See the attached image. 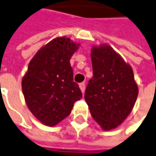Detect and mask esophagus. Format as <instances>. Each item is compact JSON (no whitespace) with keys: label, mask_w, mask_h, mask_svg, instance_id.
Here are the masks:
<instances>
[{"label":"esophagus","mask_w":156,"mask_h":156,"mask_svg":"<svg viewBox=\"0 0 156 156\" xmlns=\"http://www.w3.org/2000/svg\"><path fill=\"white\" fill-rule=\"evenodd\" d=\"M79 87H80L81 92H82V93H85V90H86V84H85V82L80 83V84H79Z\"/></svg>","instance_id":"esophagus-1"}]
</instances>
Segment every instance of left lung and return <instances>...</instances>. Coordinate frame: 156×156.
<instances>
[{"label":"left lung","mask_w":156,"mask_h":156,"mask_svg":"<svg viewBox=\"0 0 156 156\" xmlns=\"http://www.w3.org/2000/svg\"><path fill=\"white\" fill-rule=\"evenodd\" d=\"M93 78L85 100L93 118L105 131L117 127L131 113L138 96V86L131 66L108 45L91 50Z\"/></svg>","instance_id":"8db88e82"}]
</instances>
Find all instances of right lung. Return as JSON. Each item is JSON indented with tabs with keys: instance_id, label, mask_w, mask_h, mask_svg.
<instances>
[{
	"instance_id": "right-lung-1",
	"label": "right lung",
	"mask_w": 156,
	"mask_h": 156,
	"mask_svg": "<svg viewBox=\"0 0 156 156\" xmlns=\"http://www.w3.org/2000/svg\"><path fill=\"white\" fill-rule=\"evenodd\" d=\"M78 46L65 37L51 41L37 52L23 78L26 104L33 115L48 126L67 117L74 102L82 98L69 63Z\"/></svg>"
}]
</instances>
